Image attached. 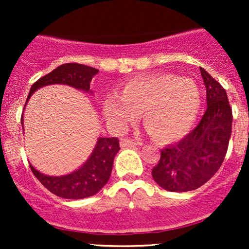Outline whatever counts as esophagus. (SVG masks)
Wrapping results in <instances>:
<instances>
[{
  "label": "esophagus",
  "mask_w": 249,
  "mask_h": 249,
  "mask_svg": "<svg viewBox=\"0 0 249 249\" xmlns=\"http://www.w3.org/2000/svg\"><path fill=\"white\" fill-rule=\"evenodd\" d=\"M137 145L136 142L131 141V139H126V138H123L121 139V146L123 148L125 147H134Z\"/></svg>",
  "instance_id": "34e87169"
}]
</instances>
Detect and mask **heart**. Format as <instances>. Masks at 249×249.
Instances as JSON below:
<instances>
[{"label":"heart","mask_w":249,"mask_h":249,"mask_svg":"<svg viewBox=\"0 0 249 249\" xmlns=\"http://www.w3.org/2000/svg\"><path fill=\"white\" fill-rule=\"evenodd\" d=\"M201 93L192 79L156 73L126 82L119 95L107 96L103 113L111 127L123 131L142 112L145 127L159 142H174L192 127Z\"/></svg>","instance_id":"obj_1"}]
</instances>
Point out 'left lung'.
Here are the masks:
<instances>
[{"label": "left lung", "instance_id": "obj_1", "mask_svg": "<svg viewBox=\"0 0 249 249\" xmlns=\"http://www.w3.org/2000/svg\"><path fill=\"white\" fill-rule=\"evenodd\" d=\"M206 88L207 108L192 132L161 150L154 181L170 192H187L202 186L218 172L232 133V108L225 89L200 68Z\"/></svg>", "mask_w": 249, "mask_h": 249}]
</instances>
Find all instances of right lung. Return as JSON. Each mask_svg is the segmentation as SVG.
<instances>
[{
  "mask_svg": "<svg viewBox=\"0 0 249 249\" xmlns=\"http://www.w3.org/2000/svg\"><path fill=\"white\" fill-rule=\"evenodd\" d=\"M98 72V69L88 65L77 64V63H67L59 65L50 73L34 83L24 108L33 93L38 89L48 85H69L77 90L84 91L87 93L90 92L92 95L90 83ZM21 123L23 125V115ZM119 150H121L119 141L116 137L112 138L99 137L89 158L85 162H83L82 166L72 172L64 176H47L37 171L31 164L30 168L36 178L42 182L43 186L51 193L56 194L57 196L64 199H84L95 196L107 185L112 172L113 159Z\"/></svg>",
  "mask_w": 249,
  "mask_h": 249,
  "instance_id": "1",
  "label": "right lung"
}]
</instances>
